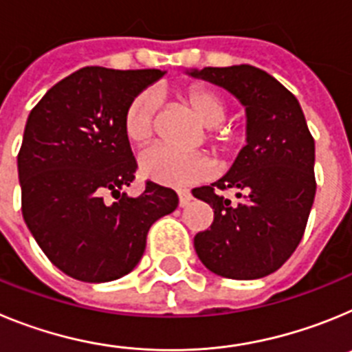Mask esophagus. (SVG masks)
I'll list each match as a JSON object with an SVG mask.
<instances>
[{
	"mask_svg": "<svg viewBox=\"0 0 352 352\" xmlns=\"http://www.w3.org/2000/svg\"><path fill=\"white\" fill-rule=\"evenodd\" d=\"M178 197H179V206L185 208L186 204L192 201V194L190 190H186V188H179L178 190Z\"/></svg>",
	"mask_w": 352,
	"mask_h": 352,
	"instance_id": "34e87169",
	"label": "esophagus"
}]
</instances>
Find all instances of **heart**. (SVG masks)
I'll return each instance as SVG.
<instances>
[{
  "mask_svg": "<svg viewBox=\"0 0 352 352\" xmlns=\"http://www.w3.org/2000/svg\"><path fill=\"white\" fill-rule=\"evenodd\" d=\"M185 104L195 116L210 129L208 144L214 153L231 155L241 144V135L231 125H220L226 120L227 105L222 96L203 84L188 86L182 91ZM158 98L153 91L144 89L130 100L123 116V130L132 144L142 146L153 138ZM139 169L144 178L167 186H182L203 179L210 170L206 157L194 151H176L166 146H153L139 157Z\"/></svg>",
  "mask_w": 352,
  "mask_h": 352,
  "instance_id": "heart-1",
  "label": "heart"
}]
</instances>
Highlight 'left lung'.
Returning <instances> with one entry per match:
<instances>
[{
	"label": "left lung",
	"instance_id": "1",
	"mask_svg": "<svg viewBox=\"0 0 352 352\" xmlns=\"http://www.w3.org/2000/svg\"><path fill=\"white\" fill-rule=\"evenodd\" d=\"M231 91L247 107V146L229 173L194 195L213 223L194 247L210 272L252 280L276 272L303 238L316 197V144L296 96L250 65L190 72ZM234 190L238 204L223 197Z\"/></svg>",
	"mask_w": 352,
	"mask_h": 352
}]
</instances>
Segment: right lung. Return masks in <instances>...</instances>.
Returning a JSON list of instances; mask_svg holds the SVG:
<instances>
[{"label": "right lung", "instance_id": "right-lung-1", "mask_svg": "<svg viewBox=\"0 0 352 352\" xmlns=\"http://www.w3.org/2000/svg\"><path fill=\"white\" fill-rule=\"evenodd\" d=\"M162 76L157 68H80L28 116L17 155L24 222L49 261L76 280L98 284L132 272L151 223L178 208L176 192L153 182L139 197L121 192L138 170L123 116ZM105 195L117 201L105 204Z\"/></svg>", "mask_w": 352, "mask_h": 352}]
</instances>
